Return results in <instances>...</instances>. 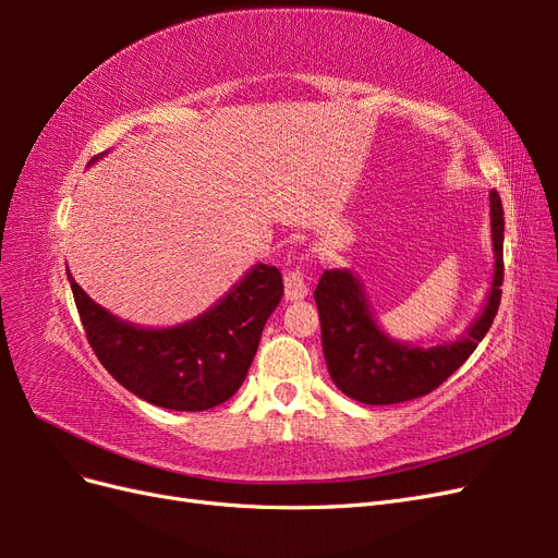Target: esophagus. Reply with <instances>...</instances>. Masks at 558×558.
<instances>
[{
	"label": "esophagus",
	"instance_id": "1",
	"mask_svg": "<svg viewBox=\"0 0 558 558\" xmlns=\"http://www.w3.org/2000/svg\"><path fill=\"white\" fill-rule=\"evenodd\" d=\"M307 279H305V267L300 263L291 265L289 269L283 272V293L286 300H302L307 295Z\"/></svg>",
	"mask_w": 558,
	"mask_h": 558
}]
</instances>
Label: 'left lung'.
I'll return each mask as SVG.
<instances>
[{
    "instance_id": "8db88e82",
    "label": "left lung",
    "mask_w": 558,
    "mask_h": 558,
    "mask_svg": "<svg viewBox=\"0 0 558 558\" xmlns=\"http://www.w3.org/2000/svg\"><path fill=\"white\" fill-rule=\"evenodd\" d=\"M492 232L496 269L492 293L482 316L472 324L463 340L453 344L404 347L377 328L369 314L359 279L349 269H326L314 291L320 318V344L328 373L349 398L365 404H396L435 391L459 369L492 328L500 307L502 286V202L492 191Z\"/></svg>"
}]
</instances>
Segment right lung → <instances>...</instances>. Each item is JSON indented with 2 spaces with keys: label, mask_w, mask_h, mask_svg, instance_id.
Returning a JSON list of instances; mask_svg holds the SVG:
<instances>
[{
  "label": "right lung",
  "mask_w": 558,
  "mask_h": 558,
  "mask_svg": "<svg viewBox=\"0 0 558 558\" xmlns=\"http://www.w3.org/2000/svg\"><path fill=\"white\" fill-rule=\"evenodd\" d=\"M66 279L83 330L107 373L130 393L177 412H205L238 393L267 318L283 295L279 269L256 265L191 324L146 330L95 305L70 272Z\"/></svg>",
  "instance_id": "right-lung-1"
}]
</instances>
